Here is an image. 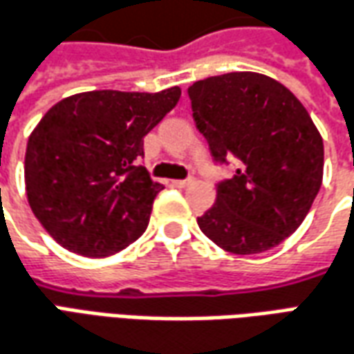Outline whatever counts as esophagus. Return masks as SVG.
Instances as JSON below:
<instances>
[{"label":"esophagus","mask_w":354,"mask_h":354,"mask_svg":"<svg viewBox=\"0 0 354 354\" xmlns=\"http://www.w3.org/2000/svg\"><path fill=\"white\" fill-rule=\"evenodd\" d=\"M194 184V178H185V180H176L174 182V185H178V187H187V185Z\"/></svg>","instance_id":"1"}]
</instances>
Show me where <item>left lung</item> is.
<instances>
[{
  "label": "left lung",
  "mask_w": 354,
  "mask_h": 354,
  "mask_svg": "<svg viewBox=\"0 0 354 354\" xmlns=\"http://www.w3.org/2000/svg\"><path fill=\"white\" fill-rule=\"evenodd\" d=\"M195 126L216 165L236 170L197 218L224 251L254 254L301 226L320 192L324 143L301 101L270 76L230 73L187 88Z\"/></svg>",
  "instance_id": "8db88e82"
}]
</instances>
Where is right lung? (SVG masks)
Listing matches in <instances>:
<instances>
[{"label": "right lung", "instance_id": "obj_1", "mask_svg": "<svg viewBox=\"0 0 354 354\" xmlns=\"http://www.w3.org/2000/svg\"><path fill=\"white\" fill-rule=\"evenodd\" d=\"M180 88L159 93L100 90L49 109L26 145L32 212L73 253L109 257L134 243L162 185L143 157V136L176 107Z\"/></svg>", "mask_w": 354, "mask_h": 354}]
</instances>
